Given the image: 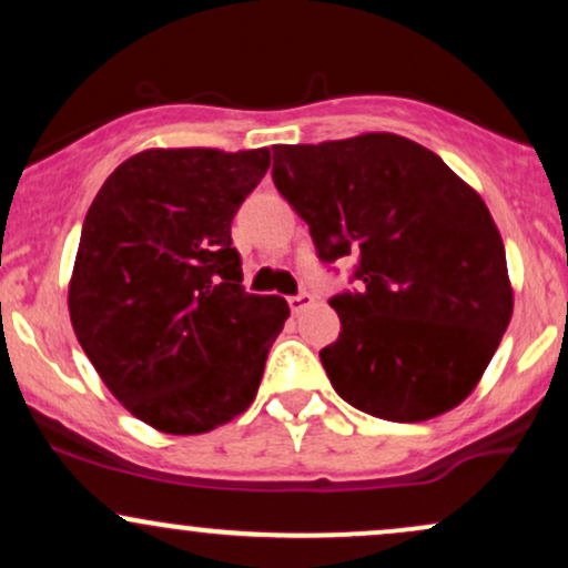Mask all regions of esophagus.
I'll return each mask as SVG.
<instances>
[{
  "label": "esophagus",
  "mask_w": 568,
  "mask_h": 568,
  "mask_svg": "<svg viewBox=\"0 0 568 568\" xmlns=\"http://www.w3.org/2000/svg\"><path fill=\"white\" fill-rule=\"evenodd\" d=\"M312 302H315V298H312L310 293H304V291L296 293V296H288V306L293 312H296V315H298V312H304Z\"/></svg>",
  "instance_id": "esophagus-1"
}]
</instances>
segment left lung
I'll use <instances>...</instances> for the list:
<instances>
[{
	"instance_id": "obj_1",
	"label": "left lung",
	"mask_w": 568,
	"mask_h": 568,
	"mask_svg": "<svg viewBox=\"0 0 568 568\" xmlns=\"http://www.w3.org/2000/svg\"><path fill=\"white\" fill-rule=\"evenodd\" d=\"M272 160L317 256H357V291L331 298L342 334L321 349L336 393L387 422L459 406L513 317L505 243L480 194L395 133L277 143Z\"/></svg>"
}]
</instances>
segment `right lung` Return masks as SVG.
Segmentation results:
<instances>
[{
    "label": "right lung",
    "instance_id": "right-lung-1",
    "mask_svg": "<svg viewBox=\"0 0 568 568\" xmlns=\"http://www.w3.org/2000/svg\"><path fill=\"white\" fill-rule=\"evenodd\" d=\"M270 149H143L98 189L69 315L109 393L168 435L211 433L251 406L291 310L243 291L232 219Z\"/></svg>",
    "mask_w": 568,
    "mask_h": 568
}]
</instances>
